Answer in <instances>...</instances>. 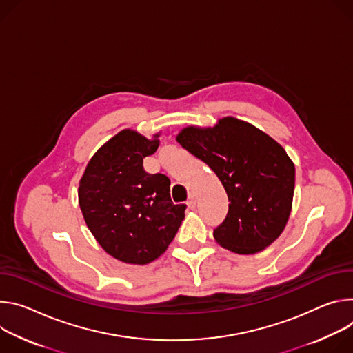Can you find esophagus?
<instances>
[{
  "label": "esophagus",
  "instance_id": "obj_1",
  "mask_svg": "<svg viewBox=\"0 0 353 353\" xmlns=\"http://www.w3.org/2000/svg\"><path fill=\"white\" fill-rule=\"evenodd\" d=\"M188 208L189 209H194L196 208V198H194V194H190V198H189V201H188Z\"/></svg>",
  "mask_w": 353,
  "mask_h": 353
}]
</instances>
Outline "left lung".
Returning a JSON list of instances; mask_svg holds the SVG:
<instances>
[{"label": "left lung", "instance_id": "obj_1", "mask_svg": "<svg viewBox=\"0 0 353 353\" xmlns=\"http://www.w3.org/2000/svg\"><path fill=\"white\" fill-rule=\"evenodd\" d=\"M176 141L206 163L227 192L228 213L213 231L223 248L255 254L281 236L292 210L294 164L279 143L231 116L214 128H185Z\"/></svg>", "mask_w": 353, "mask_h": 353}]
</instances>
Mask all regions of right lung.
Listing matches in <instances>:
<instances>
[{
  "mask_svg": "<svg viewBox=\"0 0 353 353\" xmlns=\"http://www.w3.org/2000/svg\"><path fill=\"white\" fill-rule=\"evenodd\" d=\"M159 136L119 132L94 154L78 186L92 236L126 263L145 265L164 254L185 219L186 205L171 201L170 178L143 168L144 157L159 148Z\"/></svg>",
  "mask_w": 353,
  "mask_h": 353,
  "instance_id": "1",
  "label": "right lung"
}]
</instances>
